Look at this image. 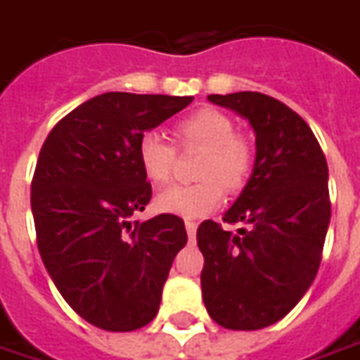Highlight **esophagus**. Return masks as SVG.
I'll return each instance as SVG.
<instances>
[{
  "instance_id": "1",
  "label": "esophagus",
  "mask_w": 360,
  "mask_h": 360,
  "mask_svg": "<svg viewBox=\"0 0 360 360\" xmlns=\"http://www.w3.org/2000/svg\"><path fill=\"white\" fill-rule=\"evenodd\" d=\"M185 229H187V234H189V238L193 240V238H195V232H197V222H195V221H185Z\"/></svg>"
}]
</instances>
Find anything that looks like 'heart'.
Instances as JSON below:
<instances>
[{
	"label": "heart",
	"instance_id": "1",
	"mask_svg": "<svg viewBox=\"0 0 360 360\" xmlns=\"http://www.w3.org/2000/svg\"><path fill=\"white\" fill-rule=\"evenodd\" d=\"M177 138L185 148L205 149L199 177L193 185H171L155 199V209L185 219L212 212L221 205L224 189L236 191L248 179L252 165L250 148L236 136V126L224 112L202 108L177 124ZM138 163L146 179L163 185L171 179L177 151L158 129L143 131L136 148Z\"/></svg>",
	"mask_w": 360,
	"mask_h": 360
}]
</instances>
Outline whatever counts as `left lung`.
<instances>
[{"instance_id": "8db88e82", "label": "left lung", "mask_w": 360, "mask_h": 360, "mask_svg": "<svg viewBox=\"0 0 360 360\" xmlns=\"http://www.w3.org/2000/svg\"><path fill=\"white\" fill-rule=\"evenodd\" d=\"M209 100L248 120L256 158L222 217L248 229L232 234L214 221L197 229L202 302L222 327L254 331L285 317L314 283L331 219L329 169L311 128L280 100L260 92Z\"/></svg>"}]
</instances>
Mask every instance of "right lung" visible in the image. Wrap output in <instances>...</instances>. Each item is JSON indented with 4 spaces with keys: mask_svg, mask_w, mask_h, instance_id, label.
Masks as SVG:
<instances>
[{
    "mask_svg": "<svg viewBox=\"0 0 360 360\" xmlns=\"http://www.w3.org/2000/svg\"><path fill=\"white\" fill-rule=\"evenodd\" d=\"M193 96L106 92L86 100L46 136L31 183L37 244L65 302L104 331H134L160 311L177 252L179 217L131 221L151 199L136 155Z\"/></svg>",
    "mask_w": 360,
    "mask_h": 360,
    "instance_id": "add662e5",
    "label": "right lung"
}]
</instances>
